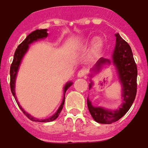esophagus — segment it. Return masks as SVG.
<instances>
[{"mask_svg":"<svg viewBox=\"0 0 148 148\" xmlns=\"http://www.w3.org/2000/svg\"><path fill=\"white\" fill-rule=\"evenodd\" d=\"M86 75V69H82L81 70L79 71V73H78V76L79 77H83L85 75Z\"/></svg>","mask_w":148,"mask_h":148,"instance_id":"1","label":"esophagus"}]
</instances>
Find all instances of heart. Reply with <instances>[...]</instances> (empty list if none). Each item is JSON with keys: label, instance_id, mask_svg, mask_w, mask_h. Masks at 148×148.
<instances>
[{"label": "heart", "instance_id": "obj_1", "mask_svg": "<svg viewBox=\"0 0 148 148\" xmlns=\"http://www.w3.org/2000/svg\"><path fill=\"white\" fill-rule=\"evenodd\" d=\"M100 47H101V42H99V41H96L95 44V49H98V48H99Z\"/></svg>", "mask_w": 148, "mask_h": 148}]
</instances>
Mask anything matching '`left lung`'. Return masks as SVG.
Masks as SVG:
<instances>
[{
    "label": "left lung",
    "mask_w": 148,
    "mask_h": 148,
    "mask_svg": "<svg viewBox=\"0 0 148 148\" xmlns=\"http://www.w3.org/2000/svg\"><path fill=\"white\" fill-rule=\"evenodd\" d=\"M116 45L113 53V62L116 66L119 79L122 83L123 102L121 108L116 111H109L99 107L92 106L91 101L87 99V106L91 115L95 121L101 124H112L119 121L132 107L137 94V76L138 69L134 61L133 53L129 44L124 40L119 34H115ZM110 61L101 58L97 62V66L100 67L104 63ZM92 84L90 83L89 88Z\"/></svg>",
    "instance_id": "left-lung-1"
}]
</instances>
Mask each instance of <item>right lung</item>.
<instances>
[{
  "label": "right lung",
  "mask_w": 148,
  "mask_h": 148,
  "mask_svg": "<svg viewBox=\"0 0 148 148\" xmlns=\"http://www.w3.org/2000/svg\"><path fill=\"white\" fill-rule=\"evenodd\" d=\"M47 29H36V30H34L32 33L28 35V36L26 37V39L23 42H21V44L19 45L18 47H17V49H16V51L14 53V60H13L12 64L10 66V90H11V92H12L13 95H14V99L16 100V103L18 105L19 108H21V111L23 112V114H25L26 116L29 119V120H31L33 121H39V122H49V121H54L55 119H56L59 116V114L62 111V108H63V106H64V101H65V98L62 100V102L61 104V106L59 108V109L56 112L54 115H53L52 117L49 118V119H35L34 117H32L31 115H29V114H27V112L24 111V110L21 108V106H20V104H19L18 101H17V99H16V97L15 95V91H14V88H15V79H16V73H17V70H18L19 66L21 64V61L22 60V58L24 56V54L26 53V52L27 51V49H28V47H29V45L33 42L34 41H36L39 39H42L44 38V37H47L48 34H47ZM72 85V82H68V83L65 86L64 88V92L66 93V92L67 88L69 87V86Z\"/></svg>",
  "instance_id": "obj_1"
}]
</instances>
